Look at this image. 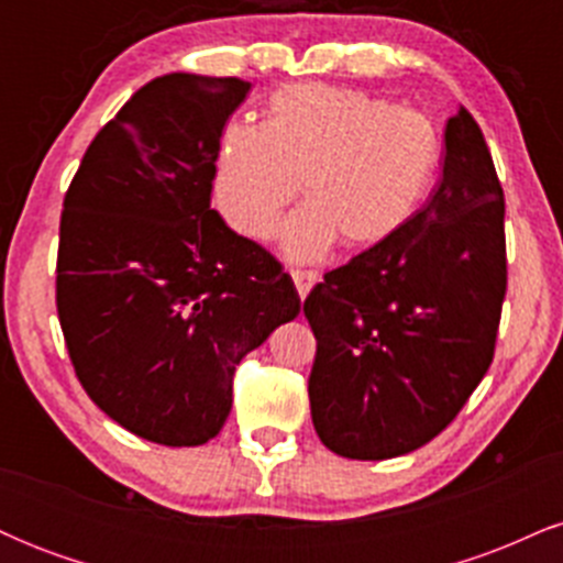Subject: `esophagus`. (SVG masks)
I'll list each match as a JSON object with an SVG mask.
<instances>
[{
    "label": "esophagus",
    "instance_id": "34e87169",
    "mask_svg": "<svg viewBox=\"0 0 563 563\" xmlns=\"http://www.w3.org/2000/svg\"><path fill=\"white\" fill-rule=\"evenodd\" d=\"M290 277H294V286L299 290L301 299H307L309 290L314 288V283L320 280V275L314 269H290Z\"/></svg>",
    "mask_w": 563,
    "mask_h": 563
}]
</instances>
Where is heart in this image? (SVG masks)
Instances as JSON below:
<instances>
[{"mask_svg": "<svg viewBox=\"0 0 563 563\" xmlns=\"http://www.w3.org/2000/svg\"><path fill=\"white\" fill-rule=\"evenodd\" d=\"M444 140L426 113L328 84H290L269 97L264 126L224 129L214 166L217 209L251 241L283 228L290 260L312 262L341 241L367 251L416 219L434 187Z\"/></svg>", "mask_w": 563, "mask_h": 563, "instance_id": "b5f03b06", "label": "heart"}]
</instances>
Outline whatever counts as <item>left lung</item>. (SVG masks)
<instances>
[{"mask_svg":"<svg viewBox=\"0 0 563 563\" xmlns=\"http://www.w3.org/2000/svg\"><path fill=\"white\" fill-rule=\"evenodd\" d=\"M506 200L466 108L444 129L442 179L391 241L303 299L318 339L309 405L335 455L386 461L455 421L493 365L508 286Z\"/></svg>","mask_w":563,"mask_h":563,"instance_id":"obj_1","label":"left lung"}]
</instances>
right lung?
<instances>
[{
    "mask_svg": "<svg viewBox=\"0 0 563 563\" xmlns=\"http://www.w3.org/2000/svg\"><path fill=\"white\" fill-rule=\"evenodd\" d=\"M249 89L235 76L147 81L63 200L55 301L76 378L166 448L219 434L235 367L301 309L283 264L211 209L222 129Z\"/></svg>",
    "mask_w": 563,
    "mask_h": 563,
    "instance_id": "1",
    "label": "right lung"
}]
</instances>
